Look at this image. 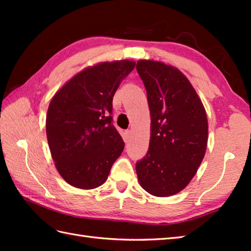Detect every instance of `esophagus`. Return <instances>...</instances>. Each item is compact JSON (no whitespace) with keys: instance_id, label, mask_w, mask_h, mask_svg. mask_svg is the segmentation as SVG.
Wrapping results in <instances>:
<instances>
[{"instance_id":"1","label":"esophagus","mask_w":251,"mask_h":251,"mask_svg":"<svg viewBox=\"0 0 251 251\" xmlns=\"http://www.w3.org/2000/svg\"><path fill=\"white\" fill-rule=\"evenodd\" d=\"M130 134H131V131H130L129 129L126 130V131L124 132V141H125V142H128L129 138H130Z\"/></svg>"}]
</instances>
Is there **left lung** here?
I'll use <instances>...</instances> for the list:
<instances>
[{"label": "left lung", "instance_id": "8db88e82", "mask_svg": "<svg viewBox=\"0 0 251 251\" xmlns=\"http://www.w3.org/2000/svg\"><path fill=\"white\" fill-rule=\"evenodd\" d=\"M137 72L147 90L151 137L147 155L136 163L140 185L165 197L189 184L204 158L208 122L201 99L177 68L139 60Z\"/></svg>", "mask_w": 251, "mask_h": 251}]
</instances>
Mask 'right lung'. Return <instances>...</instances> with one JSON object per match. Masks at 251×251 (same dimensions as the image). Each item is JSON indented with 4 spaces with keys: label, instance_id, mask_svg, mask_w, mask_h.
<instances>
[{
    "label": "right lung",
    "instance_id": "right-lung-1",
    "mask_svg": "<svg viewBox=\"0 0 251 251\" xmlns=\"http://www.w3.org/2000/svg\"><path fill=\"white\" fill-rule=\"evenodd\" d=\"M130 60L102 62L85 69L51 99L46 135L61 177L90 190L108 179L125 143L112 125V101L121 82L134 70Z\"/></svg>",
    "mask_w": 251,
    "mask_h": 251
}]
</instances>
